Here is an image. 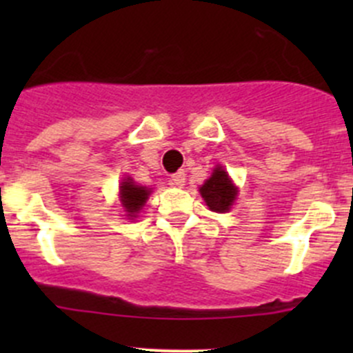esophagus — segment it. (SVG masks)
Wrapping results in <instances>:
<instances>
[{
    "label": "esophagus",
    "mask_w": 353,
    "mask_h": 353,
    "mask_svg": "<svg viewBox=\"0 0 353 353\" xmlns=\"http://www.w3.org/2000/svg\"><path fill=\"white\" fill-rule=\"evenodd\" d=\"M169 183L172 184V186H177V188L184 186V183H186V174H184V170H179V172L172 174Z\"/></svg>",
    "instance_id": "esophagus-1"
}]
</instances>
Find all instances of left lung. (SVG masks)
Masks as SVG:
<instances>
[{
  "instance_id": "1",
  "label": "left lung",
  "mask_w": 353,
  "mask_h": 353,
  "mask_svg": "<svg viewBox=\"0 0 353 353\" xmlns=\"http://www.w3.org/2000/svg\"><path fill=\"white\" fill-rule=\"evenodd\" d=\"M237 190L234 186L232 179L229 177V174L225 172L223 167H215L212 172V176L205 181L201 188H199V194L205 199V203L208 205V208L212 212L225 213L232 208L234 201H236Z\"/></svg>"
}]
</instances>
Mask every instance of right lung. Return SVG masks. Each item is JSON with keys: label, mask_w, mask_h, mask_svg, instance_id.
Returning a JSON list of instances; mask_svg holds the SVG:
<instances>
[{"label": "right lung", "mask_w": 353, "mask_h": 353, "mask_svg": "<svg viewBox=\"0 0 353 353\" xmlns=\"http://www.w3.org/2000/svg\"><path fill=\"white\" fill-rule=\"evenodd\" d=\"M150 193H152L150 188L138 186L131 177H124L123 183H121L119 186V198L128 219L130 220L137 219V215L145 206V203H147Z\"/></svg>", "instance_id": "obj_1"}]
</instances>
